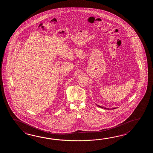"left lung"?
Wrapping results in <instances>:
<instances>
[{
	"label": "left lung",
	"instance_id": "8db88e82",
	"mask_svg": "<svg viewBox=\"0 0 153 153\" xmlns=\"http://www.w3.org/2000/svg\"><path fill=\"white\" fill-rule=\"evenodd\" d=\"M96 105H97L98 107H100V108H104V109H109V108H104V107H101V106H100V105H97V104H96ZM115 109V108H113H113H112V109Z\"/></svg>",
	"mask_w": 153,
	"mask_h": 153
}]
</instances>
